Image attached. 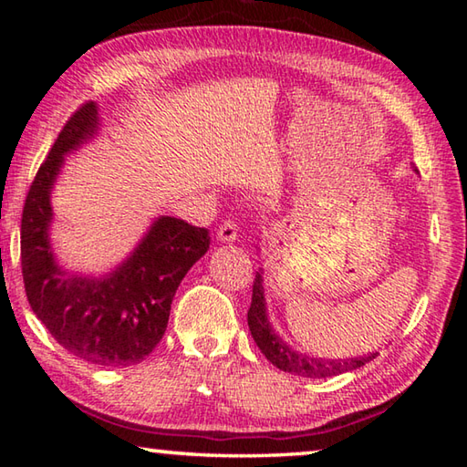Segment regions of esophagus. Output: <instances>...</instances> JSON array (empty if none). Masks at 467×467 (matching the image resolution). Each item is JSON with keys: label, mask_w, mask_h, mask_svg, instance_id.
I'll use <instances>...</instances> for the list:
<instances>
[{"label": "esophagus", "mask_w": 467, "mask_h": 467, "mask_svg": "<svg viewBox=\"0 0 467 467\" xmlns=\"http://www.w3.org/2000/svg\"><path fill=\"white\" fill-rule=\"evenodd\" d=\"M216 236H218L220 243H233V241H236V236H239V228H236L234 223L228 220V223H224L223 226L218 228Z\"/></svg>", "instance_id": "1"}]
</instances>
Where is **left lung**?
Here are the masks:
<instances>
[{
  "mask_svg": "<svg viewBox=\"0 0 467 467\" xmlns=\"http://www.w3.org/2000/svg\"><path fill=\"white\" fill-rule=\"evenodd\" d=\"M259 249V247H257ZM249 331L259 350L264 357L278 367L284 373H292L306 379H326L348 373V370H357L362 365H367L373 358H377V352L365 354V357L346 358V360H329V358H315L306 357V354L295 350L284 339L275 334L270 317H267V303H265V290H264V267H259L255 274V282H253V296L251 306L247 313Z\"/></svg>",
  "mask_w": 467,
  "mask_h": 467,
  "instance_id": "8db88e82",
  "label": "left lung"
}]
</instances>
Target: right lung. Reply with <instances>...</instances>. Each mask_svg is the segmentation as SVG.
Instances as JSON below:
<instances>
[{
	"mask_svg": "<svg viewBox=\"0 0 467 467\" xmlns=\"http://www.w3.org/2000/svg\"><path fill=\"white\" fill-rule=\"evenodd\" d=\"M99 131V105L86 102L38 169L22 212V278L35 315L67 352L92 365L130 367L162 339L172 296L210 249V236L185 220L158 216L115 270L92 275L63 265L51 244V192L66 156Z\"/></svg>",
	"mask_w": 467,
	"mask_h": 467,
	"instance_id": "1",
	"label": "right lung"
}]
</instances>
